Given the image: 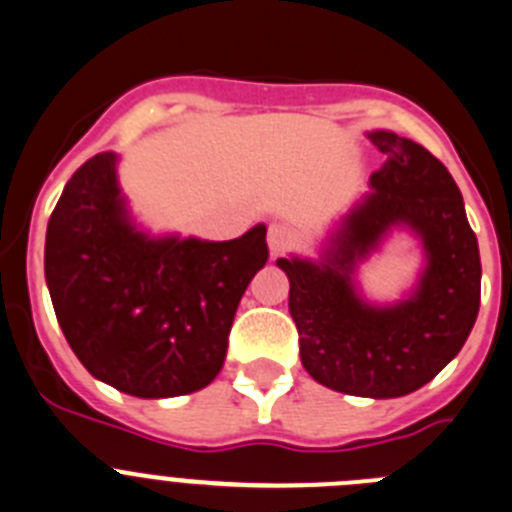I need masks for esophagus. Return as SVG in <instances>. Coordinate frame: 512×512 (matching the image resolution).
<instances>
[{"label":"esophagus","mask_w":512,"mask_h":512,"mask_svg":"<svg viewBox=\"0 0 512 512\" xmlns=\"http://www.w3.org/2000/svg\"><path fill=\"white\" fill-rule=\"evenodd\" d=\"M266 241H269V251L271 256H281V253H287L289 248L294 246V233L289 231L287 225L281 223H271L269 225V236H266Z\"/></svg>","instance_id":"obj_1"}]
</instances>
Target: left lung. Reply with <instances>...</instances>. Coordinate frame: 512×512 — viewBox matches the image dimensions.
I'll list each match as a JSON object with an SVG mask.
<instances>
[{
    "instance_id": "8db88e82",
    "label": "left lung",
    "mask_w": 512,
    "mask_h": 512,
    "mask_svg": "<svg viewBox=\"0 0 512 512\" xmlns=\"http://www.w3.org/2000/svg\"><path fill=\"white\" fill-rule=\"evenodd\" d=\"M386 154L370 192L342 215L317 259H276L289 279L299 355L314 381L363 398L419 391L457 358L480 312V248L449 170L421 144L388 129L368 131ZM393 230L425 253L420 279L393 305L370 303L359 266Z\"/></svg>"
}]
</instances>
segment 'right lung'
Wrapping results in <instances>:
<instances>
[{
  "label": "right lung",
  "mask_w": 512,
  "mask_h": 512,
  "mask_svg": "<svg viewBox=\"0 0 512 512\" xmlns=\"http://www.w3.org/2000/svg\"><path fill=\"white\" fill-rule=\"evenodd\" d=\"M119 157L96 154L48 220L45 281L88 373L137 398L213 383L243 292L269 259L266 225L233 241L152 236L131 218Z\"/></svg>",
  "instance_id": "obj_1"
}]
</instances>
